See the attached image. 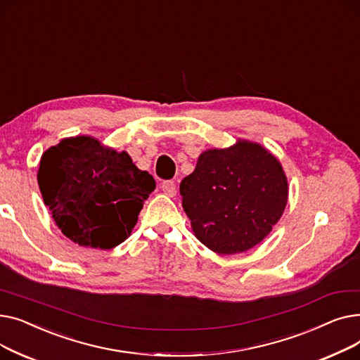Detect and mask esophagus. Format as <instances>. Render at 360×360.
<instances>
[{"mask_svg": "<svg viewBox=\"0 0 360 360\" xmlns=\"http://www.w3.org/2000/svg\"><path fill=\"white\" fill-rule=\"evenodd\" d=\"M162 191L169 195V197H175L176 195V185L174 181H163L162 182Z\"/></svg>", "mask_w": 360, "mask_h": 360, "instance_id": "esophagus-1", "label": "esophagus"}]
</instances>
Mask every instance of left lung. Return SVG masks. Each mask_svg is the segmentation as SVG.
I'll list each match as a JSON object with an SVG mask.
<instances>
[{"label":"left lung","mask_w":360,"mask_h":360,"mask_svg":"<svg viewBox=\"0 0 360 360\" xmlns=\"http://www.w3.org/2000/svg\"><path fill=\"white\" fill-rule=\"evenodd\" d=\"M179 191L197 239L220 255H232L254 248L271 232L285 212L289 186L267 148L238 140L201 153Z\"/></svg>","instance_id":"obj_1"}]
</instances>
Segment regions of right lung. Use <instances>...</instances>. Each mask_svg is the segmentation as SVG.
Returning <instances> with one entry per match:
<instances>
[{
  "label": "right lung",
  "mask_w": 360,
  "mask_h": 360,
  "mask_svg": "<svg viewBox=\"0 0 360 360\" xmlns=\"http://www.w3.org/2000/svg\"><path fill=\"white\" fill-rule=\"evenodd\" d=\"M37 184L61 232L94 250H112L134 228L156 182L127 151L87 136L64 139L42 155Z\"/></svg>",
  "instance_id": "right-lung-1"
}]
</instances>
